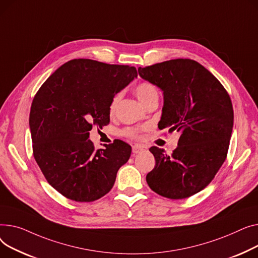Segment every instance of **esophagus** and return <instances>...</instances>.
Here are the masks:
<instances>
[{"label": "esophagus", "mask_w": 258, "mask_h": 258, "mask_svg": "<svg viewBox=\"0 0 258 258\" xmlns=\"http://www.w3.org/2000/svg\"><path fill=\"white\" fill-rule=\"evenodd\" d=\"M142 151H144V147H142V146H133L132 147L133 154H139L142 152Z\"/></svg>", "instance_id": "esophagus-1"}]
</instances>
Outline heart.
I'll return each instance as SVG.
<instances>
[{
  "mask_svg": "<svg viewBox=\"0 0 258 258\" xmlns=\"http://www.w3.org/2000/svg\"><path fill=\"white\" fill-rule=\"evenodd\" d=\"M135 95L138 97V99L141 101L142 104L147 106L151 101L153 100H158V90L154 84L148 81H143L140 82L138 85L135 86ZM119 94H116L110 101L109 104V113L113 114L116 110L117 104L119 101ZM123 135L126 136V138L132 139V140H138L141 138V133L140 130L134 129V128H126L123 130Z\"/></svg>",
  "mask_w": 258,
  "mask_h": 258,
  "instance_id": "heart-1",
  "label": "heart"
}]
</instances>
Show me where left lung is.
<instances>
[{"label": "left lung", "mask_w": 258, "mask_h": 258, "mask_svg": "<svg viewBox=\"0 0 258 258\" xmlns=\"http://www.w3.org/2000/svg\"><path fill=\"white\" fill-rule=\"evenodd\" d=\"M139 74L163 92L159 129L180 133L171 155L157 147L149 149L156 162L147 183L165 198H188L213 181L227 157L233 127L230 97L213 74L191 59L139 68Z\"/></svg>", "instance_id": "obj_1"}]
</instances>
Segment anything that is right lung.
<instances>
[{"label":"right lung","instance_id":"obj_1","mask_svg":"<svg viewBox=\"0 0 258 258\" xmlns=\"http://www.w3.org/2000/svg\"><path fill=\"white\" fill-rule=\"evenodd\" d=\"M136 77L134 67L73 59L38 89L29 116L33 156L66 198L93 202L112 188L131 147L115 140L96 150L88 131L109 124L111 99Z\"/></svg>","mask_w":258,"mask_h":258}]
</instances>
